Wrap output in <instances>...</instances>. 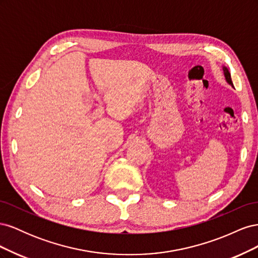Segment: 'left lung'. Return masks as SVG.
<instances>
[{
    "label": "left lung",
    "mask_w": 258,
    "mask_h": 258,
    "mask_svg": "<svg viewBox=\"0 0 258 258\" xmlns=\"http://www.w3.org/2000/svg\"><path fill=\"white\" fill-rule=\"evenodd\" d=\"M224 74H225V77H226V81H227V83L228 84H230L232 87H233V85H232V81H231V77H230V73H229V71L226 68H224Z\"/></svg>",
    "instance_id": "8db88e82"
}]
</instances>
